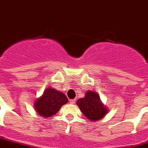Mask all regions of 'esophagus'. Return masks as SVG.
<instances>
[{"mask_svg": "<svg viewBox=\"0 0 148 148\" xmlns=\"http://www.w3.org/2000/svg\"><path fill=\"white\" fill-rule=\"evenodd\" d=\"M69 101L71 104H74V103H75V101H76V99H71Z\"/></svg>", "mask_w": 148, "mask_h": 148, "instance_id": "1", "label": "esophagus"}]
</instances>
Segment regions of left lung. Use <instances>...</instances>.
<instances>
[{
    "label": "left lung",
    "mask_w": 148,
    "mask_h": 148,
    "mask_svg": "<svg viewBox=\"0 0 148 148\" xmlns=\"http://www.w3.org/2000/svg\"><path fill=\"white\" fill-rule=\"evenodd\" d=\"M77 105L82 113L92 121L101 119L108 112L107 107L102 104L99 95L93 91H88L84 98L77 101Z\"/></svg>",
    "instance_id": "left-lung-1"
}]
</instances>
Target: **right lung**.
Segmentation results:
<instances>
[{"mask_svg": "<svg viewBox=\"0 0 148 148\" xmlns=\"http://www.w3.org/2000/svg\"><path fill=\"white\" fill-rule=\"evenodd\" d=\"M67 101L68 99L64 93L55 88H47L42 95L36 100L34 107L39 116L47 118L56 114Z\"/></svg>", "mask_w": 148, "mask_h": 148, "instance_id": "right-lung-1", "label": "right lung"}]
</instances>
